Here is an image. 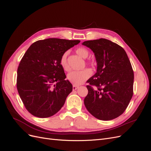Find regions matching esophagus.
Masks as SVG:
<instances>
[{
    "label": "esophagus",
    "mask_w": 151,
    "mask_h": 151,
    "mask_svg": "<svg viewBox=\"0 0 151 151\" xmlns=\"http://www.w3.org/2000/svg\"><path fill=\"white\" fill-rule=\"evenodd\" d=\"M78 88V86H76L75 85H73V91H76Z\"/></svg>",
    "instance_id": "1"
}]
</instances>
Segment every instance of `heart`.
<instances>
[{
  "label": "heart",
  "mask_w": 151,
  "mask_h": 151,
  "mask_svg": "<svg viewBox=\"0 0 151 151\" xmlns=\"http://www.w3.org/2000/svg\"><path fill=\"white\" fill-rule=\"evenodd\" d=\"M76 52L80 56L84 59L88 58L89 54V51L84 47H78L76 50ZM68 54L69 52L68 51L63 52L60 59V64L62 68L66 71H69L70 69V65H68L67 61V57ZM86 63L87 64L91 67H95L97 64L96 61L93 59H89L87 60ZM92 74V71L89 68H85L81 71H71V72L68 74L67 78L70 83L73 84L75 86H78L83 84L86 81L88 80L91 76Z\"/></svg>",
  "instance_id": "b5f03b06"
}]
</instances>
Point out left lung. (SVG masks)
Wrapping results in <instances>:
<instances>
[{
    "label": "left lung",
    "instance_id": "obj_1",
    "mask_svg": "<svg viewBox=\"0 0 151 151\" xmlns=\"http://www.w3.org/2000/svg\"><path fill=\"white\" fill-rule=\"evenodd\" d=\"M83 45L93 51L97 62V73L87 81L85 106L100 120L114 119L123 114L133 94L130 61L123 47L109 40H88Z\"/></svg>",
    "mask_w": 151,
    "mask_h": 151
}]
</instances>
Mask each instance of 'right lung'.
Returning a JSON list of instances; mask_svg holds the SVG:
<instances>
[{
  "label": "right lung",
  "mask_w": 151,
  "mask_h": 151,
  "mask_svg": "<svg viewBox=\"0 0 151 151\" xmlns=\"http://www.w3.org/2000/svg\"><path fill=\"white\" fill-rule=\"evenodd\" d=\"M80 42L47 38L32 44L23 55L17 71V87L28 111L46 118L57 113L73 87L60 64L62 55Z\"/></svg>",
  "instance_id": "1"
}]
</instances>
